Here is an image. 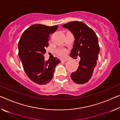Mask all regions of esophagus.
<instances>
[{"label": "esophagus", "instance_id": "esophagus-1", "mask_svg": "<svg viewBox=\"0 0 120 120\" xmlns=\"http://www.w3.org/2000/svg\"><path fill=\"white\" fill-rule=\"evenodd\" d=\"M67 60H68V59H62L61 60V62H66V61H67Z\"/></svg>", "mask_w": 120, "mask_h": 120}]
</instances>
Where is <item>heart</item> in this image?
<instances>
[{
	"instance_id": "1",
	"label": "heart",
	"mask_w": 120,
	"mask_h": 120,
	"mask_svg": "<svg viewBox=\"0 0 120 120\" xmlns=\"http://www.w3.org/2000/svg\"><path fill=\"white\" fill-rule=\"evenodd\" d=\"M66 53H67V51H66L65 49H61V50H60L59 51V54L60 56H64V55H66Z\"/></svg>"
}]
</instances>
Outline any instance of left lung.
I'll return each mask as SVG.
<instances>
[{"instance_id": "obj_1", "label": "left lung", "mask_w": 120, "mask_h": 120, "mask_svg": "<svg viewBox=\"0 0 120 120\" xmlns=\"http://www.w3.org/2000/svg\"><path fill=\"white\" fill-rule=\"evenodd\" d=\"M62 26L69 29L75 39L70 56L81 58L79 67L76 71L71 74L70 77L77 84H84L92 77L97 65L100 51L97 36L82 22H70Z\"/></svg>"}]
</instances>
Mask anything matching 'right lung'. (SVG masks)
I'll return each instance as SVG.
<instances>
[{"mask_svg": "<svg viewBox=\"0 0 120 120\" xmlns=\"http://www.w3.org/2000/svg\"><path fill=\"white\" fill-rule=\"evenodd\" d=\"M58 26L33 24L23 33L19 41V56L23 68L28 77L36 84L44 85L50 82L55 67L61 62L56 57L45 61L44 56L50 35Z\"/></svg>", "mask_w": 120, "mask_h": 120, "instance_id": "add662e5", "label": "right lung"}]
</instances>
